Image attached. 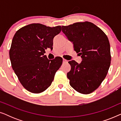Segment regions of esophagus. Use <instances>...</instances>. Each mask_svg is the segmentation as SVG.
I'll return each mask as SVG.
<instances>
[{
    "label": "esophagus",
    "mask_w": 121,
    "mask_h": 121,
    "mask_svg": "<svg viewBox=\"0 0 121 121\" xmlns=\"http://www.w3.org/2000/svg\"><path fill=\"white\" fill-rule=\"evenodd\" d=\"M63 63H68V60L65 59H63Z\"/></svg>",
    "instance_id": "obj_1"
}]
</instances>
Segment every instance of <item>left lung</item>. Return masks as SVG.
<instances>
[{
  "mask_svg": "<svg viewBox=\"0 0 121 121\" xmlns=\"http://www.w3.org/2000/svg\"><path fill=\"white\" fill-rule=\"evenodd\" d=\"M63 32L74 44V51L82 58L80 64L69 61L67 73L71 86L77 91L89 94L101 85L111 64L110 45L102 30L92 22H76L62 26Z\"/></svg>",
  "mask_w": 121,
  "mask_h": 121,
  "instance_id": "1",
  "label": "left lung"
}]
</instances>
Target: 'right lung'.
Instances as JSON below:
<instances>
[{
  "instance_id": "right-lung-1",
  "label": "right lung",
  "mask_w": 121,
  "mask_h": 121,
  "mask_svg": "<svg viewBox=\"0 0 121 121\" xmlns=\"http://www.w3.org/2000/svg\"><path fill=\"white\" fill-rule=\"evenodd\" d=\"M60 31V26L31 24L20 29L14 36L9 51L11 67L29 91L39 94L45 91L62 65V58L50 60L44 56L45 49H53V38Z\"/></svg>"
}]
</instances>
